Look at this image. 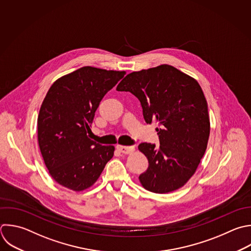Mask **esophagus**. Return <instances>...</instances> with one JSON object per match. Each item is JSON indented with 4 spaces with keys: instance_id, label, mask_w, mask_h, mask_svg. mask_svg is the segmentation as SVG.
<instances>
[{
    "instance_id": "obj_1",
    "label": "esophagus",
    "mask_w": 251,
    "mask_h": 251,
    "mask_svg": "<svg viewBox=\"0 0 251 251\" xmlns=\"http://www.w3.org/2000/svg\"><path fill=\"white\" fill-rule=\"evenodd\" d=\"M117 149L123 153V154H129L131 152L134 151V147L133 146H124V145H118Z\"/></svg>"
}]
</instances>
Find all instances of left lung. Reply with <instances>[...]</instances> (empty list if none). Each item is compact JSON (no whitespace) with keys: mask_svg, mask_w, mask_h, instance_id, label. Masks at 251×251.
<instances>
[{"mask_svg":"<svg viewBox=\"0 0 251 251\" xmlns=\"http://www.w3.org/2000/svg\"><path fill=\"white\" fill-rule=\"evenodd\" d=\"M139 101L147 124L157 122L160 146L140 143L148 169L139 176L142 186L167 193L183 186L195 173L210 134L208 106L198 82L177 69L161 65L133 72L118 85Z\"/></svg>","mask_w":251,"mask_h":251,"instance_id":"8db88e82","label":"left lung"}]
</instances>
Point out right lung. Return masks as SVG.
<instances>
[{"label":"right lung","mask_w":251,"mask_h":251,"mask_svg":"<svg viewBox=\"0 0 251 251\" xmlns=\"http://www.w3.org/2000/svg\"><path fill=\"white\" fill-rule=\"evenodd\" d=\"M126 72L83 67L57 79L41 105L38 143L51 176L75 191L90 187L115 147L88 138L95 112Z\"/></svg>","instance_id":"obj_1"}]
</instances>
